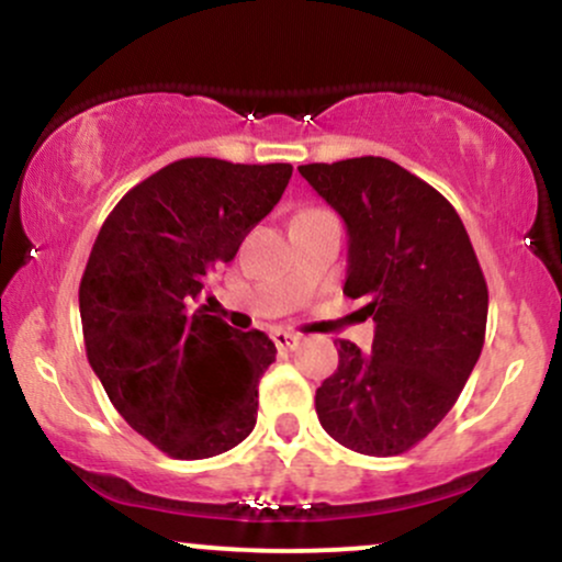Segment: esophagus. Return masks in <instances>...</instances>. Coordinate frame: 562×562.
I'll return each mask as SVG.
<instances>
[{"instance_id":"34e87169","label":"esophagus","mask_w":562,"mask_h":562,"mask_svg":"<svg viewBox=\"0 0 562 562\" xmlns=\"http://www.w3.org/2000/svg\"><path fill=\"white\" fill-rule=\"evenodd\" d=\"M272 338H274V346L277 348H285V351H288V348H295V346H299V335H293V333H285V330H277L274 335H272Z\"/></svg>"}]
</instances>
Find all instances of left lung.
<instances>
[{
  "label": "left lung",
  "mask_w": 562,
  "mask_h": 562,
  "mask_svg": "<svg viewBox=\"0 0 562 562\" xmlns=\"http://www.w3.org/2000/svg\"><path fill=\"white\" fill-rule=\"evenodd\" d=\"M344 218V293L375 322L370 353L338 340L317 389L322 428L346 449L393 457L447 417L481 357L488 290L465 224L420 177L389 158L299 166Z\"/></svg>",
  "instance_id": "8db88e82"
}]
</instances>
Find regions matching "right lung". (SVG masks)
I'll return each instance as SVG.
<instances>
[{"instance_id":"right-lung-1","label":"right lung","mask_w":562,"mask_h":562,"mask_svg":"<svg viewBox=\"0 0 562 562\" xmlns=\"http://www.w3.org/2000/svg\"><path fill=\"white\" fill-rule=\"evenodd\" d=\"M290 164L173 160L126 192L97 235L79 288L87 359L119 415L177 460L243 441L277 348L200 303L280 203Z\"/></svg>"}]
</instances>
